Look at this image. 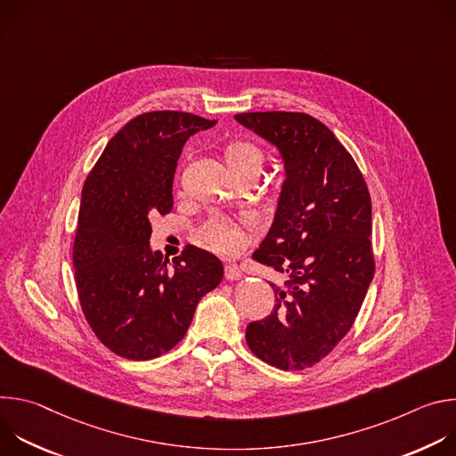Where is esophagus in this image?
Returning <instances> with one entry per match:
<instances>
[{
  "label": "esophagus",
  "mask_w": 456,
  "mask_h": 456,
  "mask_svg": "<svg viewBox=\"0 0 456 456\" xmlns=\"http://www.w3.org/2000/svg\"><path fill=\"white\" fill-rule=\"evenodd\" d=\"M225 280H227V281H238V280H241V271H240L234 264L225 265Z\"/></svg>",
  "instance_id": "obj_1"
}]
</instances>
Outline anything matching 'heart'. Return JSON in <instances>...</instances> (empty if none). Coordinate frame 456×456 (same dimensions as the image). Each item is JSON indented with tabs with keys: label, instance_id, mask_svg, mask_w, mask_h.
Here are the masks:
<instances>
[{
	"label": "heart",
	"instance_id": "obj_1",
	"mask_svg": "<svg viewBox=\"0 0 456 456\" xmlns=\"http://www.w3.org/2000/svg\"><path fill=\"white\" fill-rule=\"evenodd\" d=\"M224 160L234 176L250 173L256 175L262 171L265 164V155L250 141H231L224 148ZM206 243L220 252H236L243 245V231L231 220L215 218L204 227Z\"/></svg>",
	"mask_w": 456,
	"mask_h": 456
}]
</instances>
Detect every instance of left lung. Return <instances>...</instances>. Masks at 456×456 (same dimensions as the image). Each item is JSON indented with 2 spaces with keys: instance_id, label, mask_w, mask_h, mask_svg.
<instances>
[{
  "instance_id": "obj_1",
  "label": "left lung",
  "mask_w": 456,
  "mask_h": 456,
  "mask_svg": "<svg viewBox=\"0 0 456 456\" xmlns=\"http://www.w3.org/2000/svg\"><path fill=\"white\" fill-rule=\"evenodd\" d=\"M234 118L281 155L285 182L257 264L289 274L273 285L271 315L252 321L250 352L280 370H305L348 334L373 280L371 200L345 146L317 118L296 111Z\"/></svg>"
}]
</instances>
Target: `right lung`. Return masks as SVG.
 I'll return each mask as SVG.
<instances>
[{"label": "right lung", "instance_id": "add662e5", "mask_svg": "<svg viewBox=\"0 0 456 456\" xmlns=\"http://www.w3.org/2000/svg\"><path fill=\"white\" fill-rule=\"evenodd\" d=\"M208 120L148 111L122 126L90 171L74 241L85 317L113 354L148 361L180 343L199 301L224 278L220 259L187 245L169 259L150 245L153 215L173 208V178L191 135Z\"/></svg>", "mask_w": 456, "mask_h": 456}]
</instances>
